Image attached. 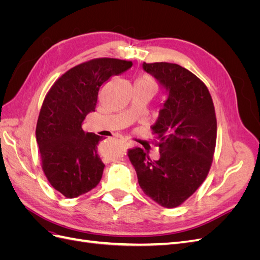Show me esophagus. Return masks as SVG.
Here are the masks:
<instances>
[{
  "mask_svg": "<svg viewBox=\"0 0 260 260\" xmlns=\"http://www.w3.org/2000/svg\"><path fill=\"white\" fill-rule=\"evenodd\" d=\"M123 142L125 143V145H127L128 147H132V146H135V143L132 142L131 140H129V139H123Z\"/></svg>",
  "mask_w": 260,
  "mask_h": 260,
  "instance_id": "obj_1",
  "label": "esophagus"
}]
</instances>
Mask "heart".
Returning a JSON list of instances; mask_svg holds the SVG:
<instances>
[{
	"label": "heart",
	"mask_w": 260,
	"mask_h": 260,
	"mask_svg": "<svg viewBox=\"0 0 260 260\" xmlns=\"http://www.w3.org/2000/svg\"><path fill=\"white\" fill-rule=\"evenodd\" d=\"M141 80H144V81H147V82L154 83V82H153V80H152L151 78H149V77H143V78H141Z\"/></svg>",
	"instance_id": "b5f03b06"
}]
</instances>
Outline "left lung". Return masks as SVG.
I'll return each mask as SVG.
<instances>
[{"instance_id": "left-lung-1", "label": "left lung", "mask_w": 260, "mask_h": 260, "mask_svg": "<svg viewBox=\"0 0 260 260\" xmlns=\"http://www.w3.org/2000/svg\"><path fill=\"white\" fill-rule=\"evenodd\" d=\"M167 94L152 125L160 157L151 160L143 148L129 149L143 192L160 206L181 205L206 179L212 162L217 120L206 85L184 67L171 62H143Z\"/></svg>"}]
</instances>
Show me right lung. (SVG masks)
Instances as JSON below:
<instances>
[{
	"label": "right lung",
	"mask_w": 260,
	"mask_h": 260,
	"mask_svg": "<svg viewBox=\"0 0 260 260\" xmlns=\"http://www.w3.org/2000/svg\"><path fill=\"white\" fill-rule=\"evenodd\" d=\"M131 67L132 61L116 58L83 62L62 75L44 99L36 129L42 169L51 185L68 199L91 191L102 179V138L84 132L82 123L95 112L100 90L109 78Z\"/></svg>",
	"instance_id": "right-lung-1"
}]
</instances>
